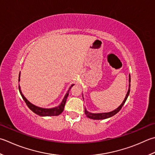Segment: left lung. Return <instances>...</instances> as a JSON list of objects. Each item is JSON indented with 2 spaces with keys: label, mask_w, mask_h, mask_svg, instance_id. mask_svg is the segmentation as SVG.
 <instances>
[{
  "label": "left lung",
  "mask_w": 155,
  "mask_h": 155,
  "mask_svg": "<svg viewBox=\"0 0 155 155\" xmlns=\"http://www.w3.org/2000/svg\"><path fill=\"white\" fill-rule=\"evenodd\" d=\"M129 83H130V75H129ZM130 91V84H129L128 91V92H127L126 97L123 101L122 104H121L119 107H118L117 109H116L115 110L111 111L110 112H107V113L93 114V113H91V112H89L86 110V108H84V114H85L87 117L90 118V119H93V120H104V119H107V118L114 116V115H116L117 113H118V112L120 111L121 109H122V107H123V105H124V104H125L126 99H127V98H128V97L129 95Z\"/></svg>",
  "instance_id": "8db88e82"
}]
</instances>
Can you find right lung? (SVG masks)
<instances>
[{
    "mask_svg": "<svg viewBox=\"0 0 155 155\" xmlns=\"http://www.w3.org/2000/svg\"><path fill=\"white\" fill-rule=\"evenodd\" d=\"M19 81H20V73H19ZM73 85H74V84H72L71 87L69 88V89L67 91V93H66L64 97L61 104H60L58 106V107H54V108H50V109H45V108L39 107H38V106H35L33 104H31V103H30L28 101V100H27L25 97H24V95H23V93L21 91L20 86H19V90L20 93H21V97H22V98L23 99L24 101H25V102L26 103L27 105L28 106V107L33 112H34L35 114H36L37 115H39V116H58V115H60L63 111L64 108L66 101V99H67L68 96L70 89H71V87H72V86H73Z\"/></svg>",
    "mask_w": 155,
    "mask_h": 155,
    "instance_id": "right-lung-1",
    "label": "right lung"
}]
</instances>
